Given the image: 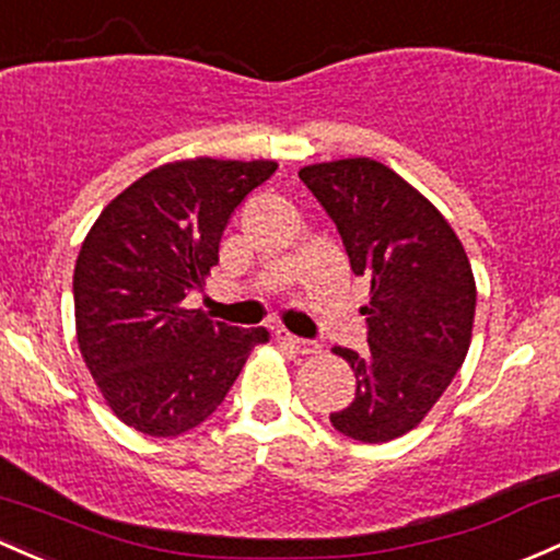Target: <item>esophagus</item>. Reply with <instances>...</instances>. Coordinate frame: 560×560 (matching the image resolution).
<instances>
[{
  "label": "esophagus",
  "instance_id": "34e87169",
  "mask_svg": "<svg viewBox=\"0 0 560 560\" xmlns=\"http://www.w3.org/2000/svg\"><path fill=\"white\" fill-rule=\"evenodd\" d=\"M276 340L284 342V346H290L294 353H303V355H311V353H316V350H318L316 342L303 340V337L292 335V331H287V329H276Z\"/></svg>",
  "mask_w": 560,
  "mask_h": 560
}]
</instances>
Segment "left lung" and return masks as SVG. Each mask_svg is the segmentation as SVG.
Returning a JSON list of instances; mask_svg holds the SVG:
<instances>
[{
  "label": "left lung",
  "mask_w": 560,
  "mask_h": 560,
  "mask_svg": "<svg viewBox=\"0 0 560 560\" xmlns=\"http://www.w3.org/2000/svg\"><path fill=\"white\" fill-rule=\"evenodd\" d=\"M337 225L355 276L372 281L370 350L335 348L355 374V396L331 411L335 430L364 444L409 433L463 366L476 316L470 260L444 214L374 159L300 170Z\"/></svg>",
  "instance_id": "8db88e82"
}]
</instances>
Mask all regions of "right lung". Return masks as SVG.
Instances as JSON below:
<instances>
[{
    "label": "right lung",
    "mask_w": 560,
    "mask_h": 560,
    "mask_svg": "<svg viewBox=\"0 0 560 560\" xmlns=\"http://www.w3.org/2000/svg\"><path fill=\"white\" fill-rule=\"evenodd\" d=\"M276 162L186 159L145 172L95 220L73 268L82 359L125 425L170 439L201 425L268 342L183 308L218 266L236 207L273 175Z\"/></svg>",
    "instance_id": "1"
}]
</instances>
